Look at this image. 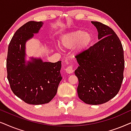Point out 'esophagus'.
Wrapping results in <instances>:
<instances>
[{"label": "esophagus", "instance_id": "esophagus-1", "mask_svg": "<svg viewBox=\"0 0 131 131\" xmlns=\"http://www.w3.org/2000/svg\"><path fill=\"white\" fill-rule=\"evenodd\" d=\"M65 71L68 74H72V73H73V72H74V70H73L72 66H69L68 67H67V68L65 69Z\"/></svg>", "mask_w": 131, "mask_h": 131}]
</instances>
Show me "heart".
<instances>
[{
    "label": "heart",
    "mask_w": 131,
    "mask_h": 131,
    "mask_svg": "<svg viewBox=\"0 0 131 131\" xmlns=\"http://www.w3.org/2000/svg\"><path fill=\"white\" fill-rule=\"evenodd\" d=\"M92 40L93 36L90 32L78 30L65 35L62 38L61 43L66 49L75 48L77 53H81L89 46Z\"/></svg>",
    "instance_id": "obj_1"
}]
</instances>
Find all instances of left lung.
Masks as SVG:
<instances>
[{"label": "left lung", "mask_w": 131, "mask_h": 131, "mask_svg": "<svg viewBox=\"0 0 131 131\" xmlns=\"http://www.w3.org/2000/svg\"><path fill=\"white\" fill-rule=\"evenodd\" d=\"M99 41L77 55L79 67L75 71L78 79L77 93L86 104L99 105L113 98L119 91L125 68L122 45L111 28L97 21Z\"/></svg>", "instance_id": "left-lung-1"}]
</instances>
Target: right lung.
<instances>
[{
    "instance_id": "right-lung-1",
    "label": "right lung",
    "mask_w": 131,
    "mask_h": 131,
    "mask_svg": "<svg viewBox=\"0 0 131 131\" xmlns=\"http://www.w3.org/2000/svg\"><path fill=\"white\" fill-rule=\"evenodd\" d=\"M43 23L30 21L19 28L8 46L6 68L13 93L27 104L48 103L56 95L62 79L61 62H43L41 58L26 60V42L38 34Z\"/></svg>"
}]
</instances>
